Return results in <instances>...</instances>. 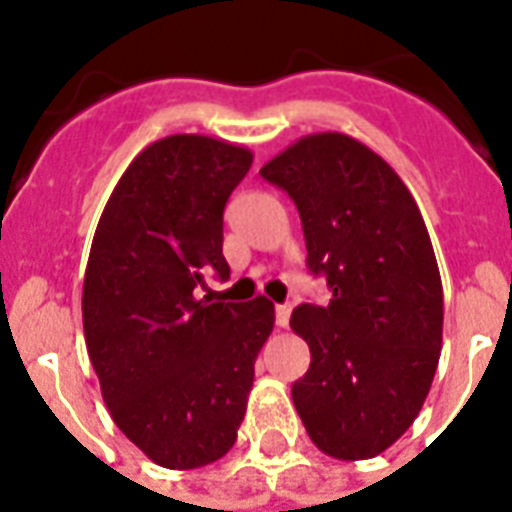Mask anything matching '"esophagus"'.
<instances>
[{"label":"esophagus","instance_id":"34e87169","mask_svg":"<svg viewBox=\"0 0 512 512\" xmlns=\"http://www.w3.org/2000/svg\"><path fill=\"white\" fill-rule=\"evenodd\" d=\"M289 316H292V305H276V324L287 327Z\"/></svg>","mask_w":512,"mask_h":512}]
</instances>
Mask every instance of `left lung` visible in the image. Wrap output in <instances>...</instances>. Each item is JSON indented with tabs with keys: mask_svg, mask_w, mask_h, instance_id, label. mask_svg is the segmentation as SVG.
I'll return each mask as SVG.
<instances>
[{
	"mask_svg": "<svg viewBox=\"0 0 512 512\" xmlns=\"http://www.w3.org/2000/svg\"><path fill=\"white\" fill-rule=\"evenodd\" d=\"M260 175L295 201L308 271L332 292L289 321L311 348L292 385L297 414L329 457H377L420 414L441 356L444 289L425 220L393 167L342 132L300 138Z\"/></svg>",
	"mask_w": 512,
	"mask_h": 512,
	"instance_id": "obj_1",
	"label": "left lung"
}]
</instances>
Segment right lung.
Instances as JSON below:
<instances>
[{"instance_id":"add662e5","label":"right lung","mask_w":512,"mask_h":512,"mask_svg":"<svg viewBox=\"0 0 512 512\" xmlns=\"http://www.w3.org/2000/svg\"><path fill=\"white\" fill-rule=\"evenodd\" d=\"M252 151L207 135L143 148L116 183L84 271L87 353L116 428L156 465L204 468L233 444L273 303H209L228 279L223 209Z\"/></svg>"}]
</instances>
